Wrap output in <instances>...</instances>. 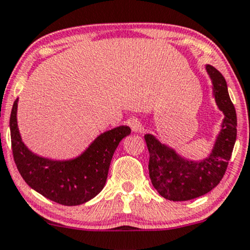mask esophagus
I'll return each mask as SVG.
<instances>
[{"mask_svg": "<svg viewBox=\"0 0 250 250\" xmlns=\"http://www.w3.org/2000/svg\"><path fill=\"white\" fill-rule=\"evenodd\" d=\"M129 125H130L131 130L134 132H140L142 131V129H143V127H142V123L138 121L137 119H131L130 121H129Z\"/></svg>", "mask_w": 250, "mask_h": 250, "instance_id": "34e87169", "label": "esophagus"}]
</instances>
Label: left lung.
Segmentation results:
<instances>
[{
	"label": "left lung",
	"mask_w": 250,
	"mask_h": 250,
	"mask_svg": "<svg viewBox=\"0 0 250 250\" xmlns=\"http://www.w3.org/2000/svg\"><path fill=\"white\" fill-rule=\"evenodd\" d=\"M212 84V97L224 119L213 146L203 159H190L174 147L145 134L150 160L148 173L154 189L168 201H189L212 190L222 181L236 140V113L224 76L212 65H205Z\"/></svg>",
	"instance_id": "1"
}]
</instances>
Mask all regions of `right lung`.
Instances as JSON below:
<instances>
[{
    "instance_id": "right-lung-1",
    "label": "right lung",
    "mask_w": 250,
    "mask_h": 250,
    "mask_svg": "<svg viewBox=\"0 0 250 250\" xmlns=\"http://www.w3.org/2000/svg\"><path fill=\"white\" fill-rule=\"evenodd\" d=\"M18 98L10 115V134L14 159L25 182L50 201L62 205L86 203L105 187L108 169L116 147L131 132L120 125L97 136L78 156L52 159L30 150L21 140L17 122Z\"/></svg>"
}]
</instances>
